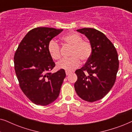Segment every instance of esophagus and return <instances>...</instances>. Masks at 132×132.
<instances>
[{"label":"esophagus","mask_w":132,"mask_h":132,"mask_svg":"<svg viewBox=\"0 0 132 132\" xmlns=\"http://www.w3.org/2000/svg\"><path fill=\"white\" fill-rule=\"evenodd\" d=\"M65 73H66V75L67 76H68L70 75V73H71V72H70V71H65Z\"/></svg>","instance_id":"esophagus-1"}]
</instances>
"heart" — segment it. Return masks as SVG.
Masks as SVG:
<instances>
[{"label": "heart", "mask_w": 132, "mask_h": 132, "mask_svg": "<svg viewBox=\"0 0 132 132\" xmlns=\"http://www.w3.org/2000/svg\"><path fill=\"white\" fill-rule=\"evenodd\" d=\"M62 40L72 46L70 52L71 57L63 59L57 63V69L71 71L80 65V60L86 62L91 57L92 54L91 44L88 41L83 40L82 36L71 32L62 37ZM48 52L51 57L57 60L61 57L60 46L55 41H50L48 44Z\"/></svg>", "instance_id": "b5f03b06"}]
</instances>
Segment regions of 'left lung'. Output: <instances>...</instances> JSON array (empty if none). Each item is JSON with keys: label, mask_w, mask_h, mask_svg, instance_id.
<instances>
[{"label": "left lung", "mask_w": 132, "mask_h": 132, "mask_svg": "<svg viewBox=\"0 0 132 132\" xmlns=\"http://www.w3.org/2000/svg\"><path fill=\"white\" fill-rule=\"evenodd\" d=\"M77 32L84 34L92 46L87 62L75 71L77 94L86 102H94L105 96L112 88L119 67L117 50L102 32L94 28H83Z\"/></svg>", "instance_id": "8db88e82"}]
</instances>
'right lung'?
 <instances>
[{
    "mask_svg": "<svg viewBox=\"0 0 132 132\" xmlns=\"http://www.w3.org/2000/svg\"><path fill=\"white\" fill-rule=\"evenodd\" d=\"M63 29L39 27L30 30L14 55V67L20 87L37 105L46 106L56 100L66 76L64 70L50 71L55 64L48 52V44Z\"/></svg>",
    "mask_w": 132,
    "mask_h": 132,
    "instance_id": "right-lung-1",
    "label": "right lung"
}]
</instances>
